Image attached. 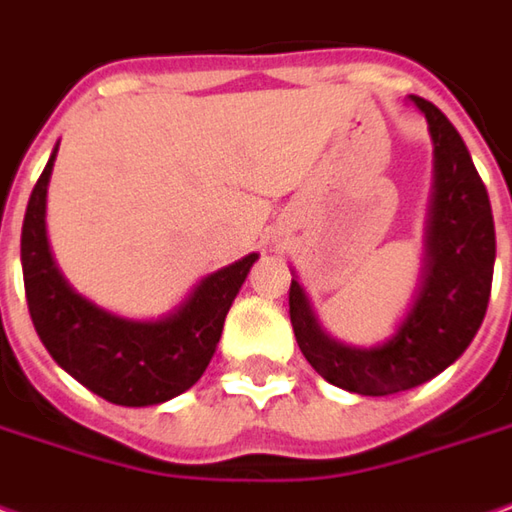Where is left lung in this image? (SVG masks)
<instances>
[{
	"mask_svg": "<svg viewBox=\"0 0 512 512\" xmlns=\"http://www.w3.org/2000/svg\"><path fill=\"white\" fill-rule=\"evenodd\" d=\"M411 101L428 120L437 157V185L425 245L423 290L392 341L355 349L318 327L301 284H290V321L298 349L332 386L366 397L406 392L448 369L488 312L496 231L488 188L454 123L425 98Z\"/></svg>",
	"mask_w": 512,
	"mask_h": 512,
	"instance_id": "1",
	"label": "left lung"
}]
</instances>
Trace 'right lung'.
Here are the masks:
<instances>
[{"mask_svg": "<svg viewBox=\"0 0 512 512\" xmlns=\"http://www.w3.org/2000/svg\"><path fill=\"white\" fill-rule=\"evenodd\" d=\"M58 152V146H56ZM56 152L30 194L22 225L27 310L64 372L115 406H157L191 389L211 363L225 315L259 259L250 253L197 284L163 321H126L81 298L61 279L44 233V200Z\"/></svg>", "mask_w": 512, "mask_h": 512, "instance_id": "right-lung-1", "label": "right lung"}]
</instances>
